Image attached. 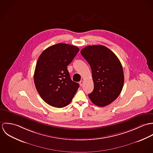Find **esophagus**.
Instances as JSON below:
<instances>
[{"mask_svg":"<svg viewBox=\"0 0 153 153\" xmlns=\"http://www.w3.org/2000/svg\"><path fill=\"white\" fill-rule=\"evenodd\" d=\"M83 84H84V81H81L79 82V85H80V86H81V87H82V86Z\"/></svg>","mask_w":153,"mask_h":153,"instance_id":"1","label":"esophagus"}]
</instances>
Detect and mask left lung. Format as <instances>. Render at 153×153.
<instances>
[{
  "mask_svg": "<svg viewBox=\"0 0 153 153\" xmlns=\"http://www.w3.org/2000/svg\"><path fill=\"white\" fill-rule=\"evenodd\" d=\"M91 66L94 90L88 94L92 103L105 107L120 94L124 82L122 65L109 49L103 45H89L81 51Z\"/></svg>",
  "mask_w": 153,
  "mask_h": 153,
  "instance_id": "1",
  "label": "left lung"
}]
</instances>
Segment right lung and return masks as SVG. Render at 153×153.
I'll list each match as a JSON object with an SVG mask.
<instances>
[{
	"label": "right lung",
	"instance_id": "right-lung-1",
	"mask_svg": "<svg viewBox=\"0 0 153 153\" xmlns=\"http://www.w3.org/2000/svg\"><path fill=\"white\" fill-rule=\"evenodd\" d=\"M79 49L74 45H52L39 56L34 72L35 87L48 104L56 108L68 105L79 87L71 80L67 69Z\"/></svg>",
	"mask_w": 153,
	"mask_h": 153
}]
</instances>
